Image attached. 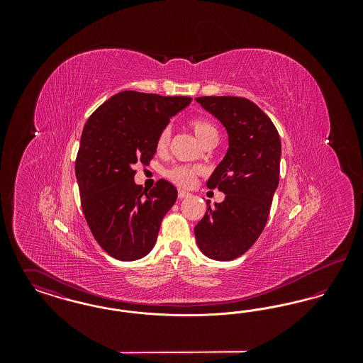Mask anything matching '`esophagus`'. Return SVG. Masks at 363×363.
<instances>
[{
  "mask_svg": "<svg viewBox=\"0 0 363 363\" xmlns=\"http://www.w3.org/2000/svg\"><path fill=\"white\" fill-rule=\"evenodd\" d=\"M178 197L179 199H186V197H190V193L186 190L179 189L178 190Z\"/></svg>",
  "mask_w": 363,
  "mask_h": 363,
  "instance_id": "esophagus-1",
  "label": "esophagus"
}]
</instances>
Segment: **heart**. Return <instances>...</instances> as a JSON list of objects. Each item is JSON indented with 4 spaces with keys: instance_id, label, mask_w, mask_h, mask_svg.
Listing matches in <instances>:
<instances>
[{
    "instance_id": "obj_1",
    "label": "heart",
    "mask_w": 363,
    "mask_h": 363,
    "mask_svg": "<svg viewBox=\"0 0 363 363\" xmlns=\"http://www.w3.org/2000/svg\"><path fill=\"white\" fill-rule=\"evenodd\" d=\"M190 128L194 133V136L200 141L201 145H204L208 141H213L219 138V132L216 129V126L212 122L203 120V118H197L190 122ZM170 136H172V130L170 128H164L156 140V148L157 151H164L169 145L170 141ZM167 178L172 179L174 184L181 185V186H189L193 184L196 175H197V170L189 167V166H175L172 170H169L167 173Z\"/></svg>"
}]
</instances>
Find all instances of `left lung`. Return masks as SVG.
<instances>
[{
    "label": "left lung",
    "mask_w": 363,
    "mask_h": 363,
    "mask_svg": "<svg viewBox=\"0 0 363 363\" xmlns=\"http://www.w3.org/2000/svg\"><path fill=\"white\" fill-rule=\"evenodd\" d=\"M196 102L225 126L228 148L207 181L225 200L215 208L207 203L194 235L207 257L230 261L247 252L267 225L279 185L280 138L269 117L246 98L201 96Z\"/></svg>",
    "instance_id": "1"
}]
</instances>
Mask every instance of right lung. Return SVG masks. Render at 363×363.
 Instances as JSON below:
<instances>
[{
    "label": "right lung",
    "mask_w": 363,
    "mask_h": 363,
    "mask_svg": "<svg viewBox=\"0 0 363 363\" xmlns=\"http://www.w3.org/2000/svg\"><path fill=\"white\" fill-rule=\"evenodd\" d=\"M190 102L189 96L122 91L86 122L76 159L82 208L95 240L114 259H143L155 246L178 191L166 179L143 189L133 167L150 164L159 133Z\"/></svg>",
    "instance_id": "obj_1"
}]
</instances>
